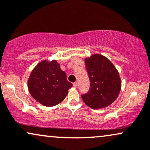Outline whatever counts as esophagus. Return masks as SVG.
<instances>
[{"label": "esophagus", "mask_w": 150, "mask_h": 150, "mask_svg": "<svg viewBox=\"0 0 150 150\" xmlns=\"http://www.w3.org/2000/svg\"><path fill=\"white\" fill-rule=\"evenodd\" d=\"M77 85H78V83L77 82H74V83H73V86L74 87H76Z\"/></svg>", "instance_id": "esophagus-1"}]
</instances>
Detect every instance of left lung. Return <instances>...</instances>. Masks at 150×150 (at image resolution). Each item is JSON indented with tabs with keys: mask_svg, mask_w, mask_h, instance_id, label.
Listing matches in <instances>:
<instances>
[{
	"mask_svg": "<svg viewBox=\"0 0 150 150\" xmlns=\"http://www.w3.org/2000/svg\"><path fill=\"white\" fill-rule=\"evenodd\" d=\"M85 67L90 81V87L81 98L92 109L105 108L116 100L119 94L121 81L119 74L106 57L94 54L85 59Z\"/></svg>",
	"mask_w": 150,
	"mask_h": 150,
	"instance_id": "left-lung-1",
	"label": "left lung"
}]
</instances>
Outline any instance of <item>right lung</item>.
Instances as JSON below:
<instances>
[{"mask_svg": "<svg viewBox=\"0 0 150 150\" xmlns=\"http://www.w3.org/2000/svg\"><path fill=\"white\" fill-rule=\"evenodd\" d=\"M72 84L67 80L56 61H43L33 69L28 80V89L35 100L43 105L52 107L62 102Z\"/></svg>", "mask_w": 150, "mask_h": 150, "instance_id": "obj_1", "label": "right lung"}]
</instances>
